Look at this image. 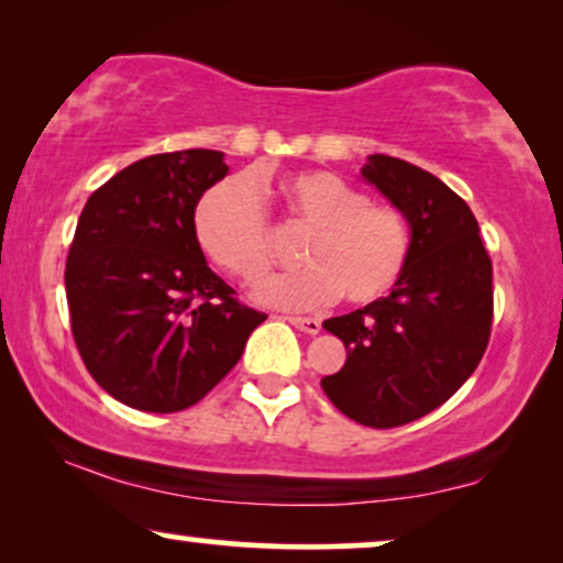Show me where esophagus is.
<instances>
[{"label": "esophagus", "instance_id": "1", "mask_svg": "<svg viewBox=\"0 0 563 563\" xmlns=\"http://www.w3.org/2000/svg\"><path fill=\"white\" fill-rule=\"evenodd\" d=\"M291 325H295L297 330H302V333L307 335H318L320 333V320L318 318H287Z\"/></svg>", "mask_w": 563, "mask_h": 563}]
</instances>
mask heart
<instances>
[{"label":"heart","instance_id":"1","mask_svg":"<svg viewBox=\"0 0 563 563\" xmlns=\"http://www.w3.org/2000/svg\"><path fill=\"white\" fill-rule=\"evenodd\" d=\"M287 220L310 230L299 261L305 272L264 276L253 297L279 310H318L338 295L372 305L402 279L412 228L395 205L372 202L364 189L330 172L291 174L279 184ZM195 238L214 266L251 282L272 264V218L251 176L222 179L199 197Z\"/></svg>","mask_w":563,"mask_h":563}]
</instances>
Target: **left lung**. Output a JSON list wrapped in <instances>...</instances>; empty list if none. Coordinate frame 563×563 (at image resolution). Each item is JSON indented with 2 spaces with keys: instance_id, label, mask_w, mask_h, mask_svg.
Listing matches in <instances>:
<instances>
[{
  "instance_id": "1",
  "label": "left lung",
  "mask_w": 563,
  "mask_h": 563,
  "mask_svg": "<svg viewBox=\"0 0 563 563\" xmlns=\"http://www.w3.org/2000/svg\"><path fill=\"white\" fill-rule=\"evenodd\" d=\"M364 179L410 220V264L389 297L322 322L349 358L320 384L345 418L387 430L433 412L479 366L495 314L492 258L474 212L438 176L376 153Z\"/></svg>"
}]
</instances>
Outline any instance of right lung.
Masks as SVG:
<instances>
[{
    "instance_id": "obj_1",
    "label": "right lung",
    "mask_w": 563,
    "mask_h": 563,
    "mask_svg": "<svg viewBox=\"0 0 563 563\" xmlns=\"http://www.w3.org/2000/svg\"><path fill=\"white\" fill-rule=\"evenodd\" d=\"M228 174L220 151L156 153L84 205L66 258L74 343L107 395L143 412L197 405L266 320L207 266L195 207Z\"/></svg>"
}]
</instances>
